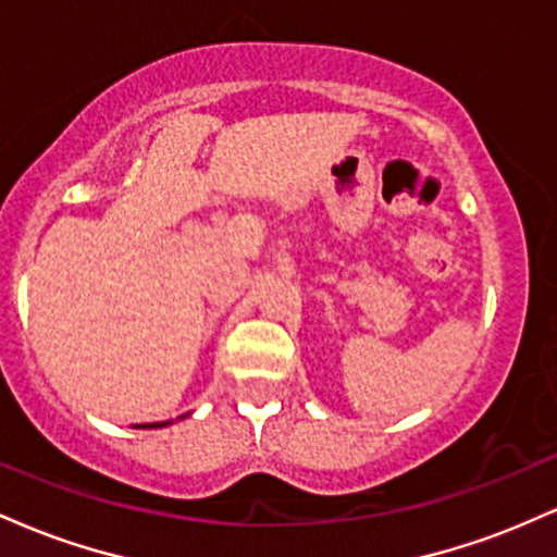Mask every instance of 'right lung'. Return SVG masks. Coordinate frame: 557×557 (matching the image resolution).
<instances>
[{
    "mask_svg": "<svg viewBox=\"0 0 557 557\" xmlns=\"http://www.w3.org/2000/svg\"><path fill=\"white\" fill-rule=\"evenodd\" d=\"M164 424H170V421H159V424H149V426H164Z\"/></svg>",
    "mask_w": 557,
    "mask_h": 557,
    "instance_id": "right-lung-1",
    "label": "right lung"
}]
</instances>
